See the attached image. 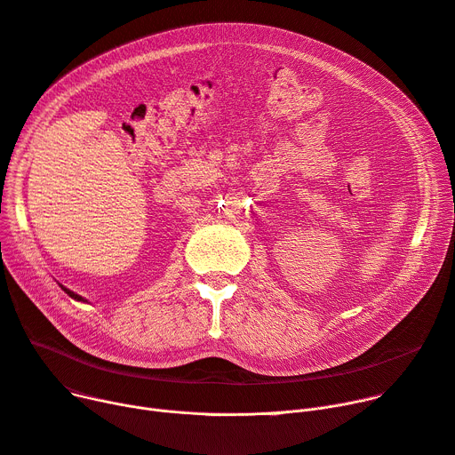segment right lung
Instances as JSON below:
<instances>
[{"label": "right lung", "mask_w": 455, "mask_h": 455, "mask_svg": "<svg viewBox=\"0 0 455 455\" xmlns=\"http://www.w3.org/2000/svg\"><path fill=\"white\" fill-rule=\"evenodd\" d=\"M62 289H64L71 298H75V299H78V301H84V298H82V296H78V294H75L73 291H69V289H66V287H62Z\"/></svg>", "instance_id": "right-lung-1"}]
</instances>
